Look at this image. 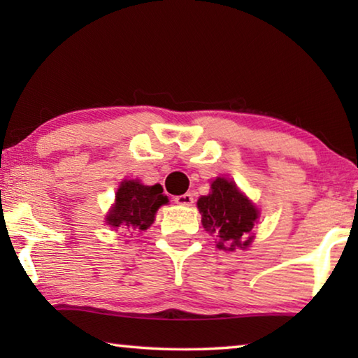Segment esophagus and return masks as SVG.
I'll list each match as a JSON object with an SVG mask.
<instances>
[{
	"mask_svg": "<svg viewBox=\"0 0 358 358\" xmlns=\"http://www.w3.org/2000/svg\"><path fill=\"white\" fill-rule=\"evenodd\" d=\"M175 203H178V205H192L194 203V196H192L191 192L181 194V196L175 197Z\"/></svg>",
	"mask_w": 358,
	"mask_h": 358,
	"instance_id": "34e87169",
	"label": "esophagus"
}]
</instances>
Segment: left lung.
Returning a JSON list of instances; mask_svg holds the SVG:
<instances>
[{
    "label": "left lung",
    "instance_id": "8db88e82",
    "mask_svg": "<svg viewBox=\"0 0 358 358\" xmlns=\"http://www.w3.org/2000/svg\"><path fill=\"white\" fill-rule=\"evenodd\" d=\"M202 215L203 227L217 234L220 250L234 251L246 248L252 241L248 237L257 221V210L241 194L234 181L216 178L211 183V192L197 202Z\"/></svg>",
    "mask_w": 358,
    "mask_h": 358
}]
</instances>
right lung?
<instances>
[{
	"label": "right lung",
	"instance_id": "right-lung-1",
	"mask_svg": "<svg viewBox=\"0 0 358 358\" xmlns=\"http://www.w3.org/2000/svg\"><path fill=\"white\" fill-rule=\"evenodd\" d=\"M167 202L161 185L143 186L134 180L126 181L120 186L117 202L107 216V222L112 227L147 230L155 221L156 210Z\"/></svg>",
	"mask_w": 358,
	"mask_h": 358
}]
</instances>
